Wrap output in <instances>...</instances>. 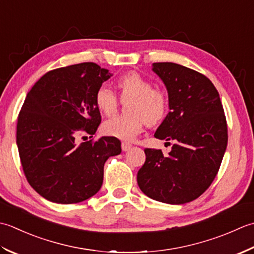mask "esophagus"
Returning <instances> with one entry per match:
<instances>
[{
	"instance_id": "obj_1",
	"label": "esophagus",
	"mask_w": 254,
	"mask_h": 254,
	"mask_svg": "<svg viewBox=\"0 0 254 254\" xmlns=\"http://www.w3.org/2000/svg\"><path fill=\"white\" fill-rule=\"evenodd\" d=\"M131 148V144L130 143H128V142H123L122 143V149H123V151H128L129 149Z\"/></svg>"
}]
</instances>
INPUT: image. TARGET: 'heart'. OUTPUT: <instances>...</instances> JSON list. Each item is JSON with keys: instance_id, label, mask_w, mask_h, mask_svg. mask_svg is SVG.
<instances>
[{"instance_id": "b5f03b06", "label": "heart", "mask_w": 254, "mask_h": 254, "mask_svg": "<svg viewBox=\"0 0 254 254\" xmlns=\"http://www.w3.org/2000/svg\"><path fill=\"white\" fill-rule=\"evenodd\" d=\"M120 96L126 103L129 115L114 116L103 123L102 131L106 136L131 141L141 132L143 126L157 125L164 120L169 110V97L162 89L137 72H128L117 81ZM95 105L98 111L110 116L117 110L118 98L110 87L102 85L95 92Z\"/></svg>"}]
</instances>
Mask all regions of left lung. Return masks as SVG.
I'll return each instance as SVG.
<instances>
[{
    "mask_svg": "<svg viewBox=\"0 0 254 254\" xmlns=\"http://www.w3.org/2000/svg\"><path fill=\"white\" fill-rule=\"evenodd\" d=\"M153 71L167 86L171 110L154 137L175 143L169 154L144 149L137 182L150 198L185 204L199 197L218 173L228 142L224 107L218 91L199 72L172 62H154Z\"/></svg>",
    "mask_w": 254,
    "mask_h": 254,
    "instance_id": "8db88e82",
    "label": "left lung"
}]
</instances>
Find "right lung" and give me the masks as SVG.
Masks as SVG:
<instances>
[{"label": "right lung", "mask_w": 254, "mask_h": 254, "mask_svg": "<svg viewBox=\"0 0 254 254\" xmlns=\"http://www.w3.org/2000/svg\"><path fill=\"white\" fill-rule=\"evenodd\" d=\"M112 74L94 62L51 70L36 82L17 117L16 142L30 186L58 204L83 201L100 190L106 160L122 152L114 137H93L102 117L95 92Z\"/></svg>", "instance_id": "obj_1"}]
</instances>
